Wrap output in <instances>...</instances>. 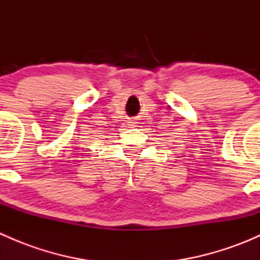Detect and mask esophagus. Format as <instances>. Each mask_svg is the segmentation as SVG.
Listing matches in <instances>:
<instances>
[{
	"mask_svg": "<svg viewBox=\"0 0 260 260\" xmlns=\"http://www.w3.org/2000/svg\"><path fill=\"white\" fill-rule=\"evenodd\" d=\"M136 124H137V122L135 119L128 120V127H136Z\"/></svg>",
	"mask_w": 260,
	"mask_h": 260,
	"instance_id": "obj_1",
	"label": "esophagus"
}]
</instances>
